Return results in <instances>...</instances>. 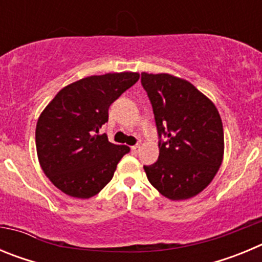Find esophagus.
<instances>
[{"label": "esophagus", "instance_id": "esophagus-1", "mask_svg": "<svg viewBox=\"0 0 262 262\" xmlns=\"http://www.w3.org/2000/svg\"><path fill=\"white\" fill-rule=\"evenodd\" d=\"M139 145H133V147H131V152H133V154H138L139 152Z\"/></svg>", "mask_w": 262, "mask_h": 262}]
</instances>
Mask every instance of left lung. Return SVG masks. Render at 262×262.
I'll list each match as a JSON object with an SVG mask.
<instances>
[{
    "mask_svg": "<svg viewBox=\"0 0 262 262\" xmlns=\"http://www.w3.org/2000/svg\"><path fill=\"white\" fill-rule=\"evenodd\" d=\"M154 108L159 159L144 165L148 181L172 201L191 198L212 181L224 152L223 124L214 103L189 81L142 73Z\"/></svg>",
    "mask_w": 262,
    "mask_h": 262,
    "instance_id": "left-lung-1",
    "label": "left lung"
}]
</instances>
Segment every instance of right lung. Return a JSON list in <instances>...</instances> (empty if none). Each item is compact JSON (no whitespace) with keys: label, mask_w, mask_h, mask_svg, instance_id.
<instances>
[{"label":"right lung","mask_w":262,"mask_h":262,"mask_svg":"<svg viewBox=\"0 0 262 262\" xmlns=\"http://www.w3.org/2000/svg\"><path fill=\"white\" fill-rule=\"evenodd\" d=\"M139 80L138 73L90 76L62 88L36 123L38 159L45 174L62 193L90 198L114 176L127 145L108 142L99 129L108 107Z\"/></svg>","instance_id":"add662e5"}]
</instances>
